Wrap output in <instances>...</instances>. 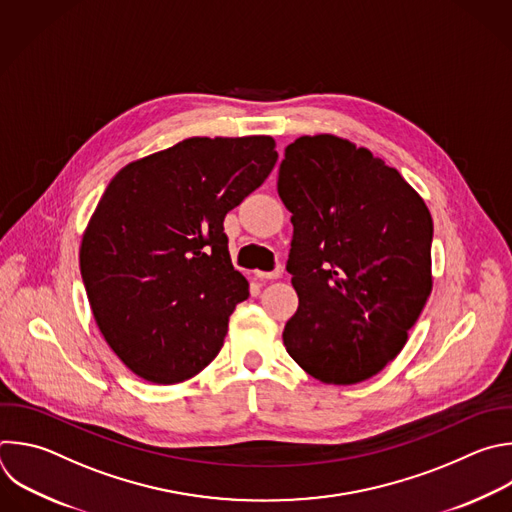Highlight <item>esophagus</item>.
Instances as JSON below:
<instances>
[{
    "label": "esophagus",
    "instance_id": "1",
    "mask_svg": "<svg viewBox=\"0 0 512 512\" xmlns=\"http://www.w3.org/2000/svg\"><path fill=\"white\" fill-rule=\"evenodd\" d=\"M283 275V271L277 267V269H273V271H257L255 273V277L259 279V281H273V279H279Z\"/></svg>",
    "mask_w": 512,
    "mask_h": 512
}]
</instances>
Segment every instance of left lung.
<instances>
[{
    "label": "left lung",
    "mask_w": 512,
    "mask_h": 512,
    "mask_svg": "<svg viewBox=\"0 0 512 512\" xmlns=\"http://www.w3.org/2000/svg\"><path fill=\"white\" fill-rule=\"evenodd\" d=\"M277 191L299 297L285 350L315 380L364 382L400 354L432 291L430 211L396 168L331 134L285 148Z\"/></svg>",
    "instance_id": "left-lung-1"
}]
</instances>
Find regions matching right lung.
Wrapping results in <instances>:
<instances>
[{
  "label": "right lung",
  "mask_w": 512,
  "mask_h": 512,
  "mask_svg": "<svg viewBox=\"0 0 512 512\" xmlns=\"http://www.w3.org/2000/svg\"><path fill=\"white\" fill-rule=\"evenodd\" d=\"M275 162L271 136L187 138L130 162L106 187L80 273L104 339L136 376L185 382L223 348L249 297L223 221Z\"/></svg>",
  "instance_id": "add662e5"
}]
</instances>
